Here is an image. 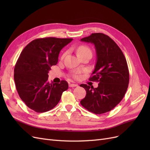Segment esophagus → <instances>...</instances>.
I'll return each mask as SVG.
<instances>
[{
    "label": "esophagus",
    "mask_w": 150,
    "mask_h": 150,
    "mask_svg": "<svg viewBox=\"0 0 150 150\" xmlns=\"http://www.w3.org/2000/svg\"><path fill=\"white\" fill-rule=\"evenodd\" d=\"M78 85L76 84H73V83H71V84H69V87L70 88H73V87H77Z\"/></svg>",
    "instance_id": "1"
}]
</instances>
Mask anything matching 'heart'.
I'll list each match as a JSON object with an SVG mask.
<instances>
[{
	"instance_id": "1",
	"label": "heart",
	"mask_w": 150,
	"mask_h": 150,
	"mask_svg": "<svg viewBox=\"0 0 150 150\" xmlns=\"http://www.w3.org/2000/svg\"><path fill=\"white\" fill-rule=\"evenodd\" d=\"M77 53H78V55L79 56L83 55V54L86 53L91 54V49L89 47L84 46V45H83V46H80L78 49H77ZM64 56V54L63 55V56ZM80 73H81L80 71H77L74 72V73L72 74V76L73 77L74 79H79L80 78Z\"/></svg>"
}]
</instances>
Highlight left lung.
<instances>
[{
  "mask_svg": "<svg viewBox=\"0 0 150 150\" xmlns=\"http://www.w3.org/2000/svg\"><path fill=\"white\" fill-rule=\"evenodd\" d=\"M81 40L94 45L96 62L89 79L99 84L96 88L80 85L86 91L80 103L97 115L110 111L122 100L128 87L129 74L126 58L114 40L103 33H93Z\"/></svg>",
  "mask_w": 150,
  "mask_h": 150,
  "instance_id": "8db88e82",
  "label": "left lung"
}]
</instances>
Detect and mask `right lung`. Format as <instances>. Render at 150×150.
I'll use <instances>...</instances> for the list:
<instances>
[{
  "label": "right lung",
  "instance_id": "1",
  "mask_svg": "<svg viewBox=\"0 0 150 150\" xmlns=\"http://www.w3.org/2000/svg\"><path fill=\"white\" fill-rule=\"evenodd\" d=\"M73 39L45 38L33 40L24 47L14 67V81L21 99L38 112L52 110L68 89L66 81L49 83L48 73L58 61L61 50Z\"/></svg>",
  "mask_w": 150,
  "mask_h": 150
}]
</instances>
